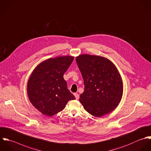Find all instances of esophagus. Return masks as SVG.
Segmentation results:
<instances>
[{"instance_id":"obj_1","label":"esophagus","mask_w":151,"mask_h":151,"mask_svg":"<svg viewBox=\"0 0 151 151\" xmlns=\"http://www.w3.org/2000/svg\"><path fill=\"white\" fill-rule=\"evenodd\" d=\"M74 96L76 97V99H77V100H78L79 99V94H77V93H74Z\"/></svg>"}]
</instances>
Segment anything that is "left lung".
Masks as SVG:
<instances>
[{
  "mask_svg": "<svg viewBox=\"0 0 151 151\" xmlns=\"http://www.w3.org/2000/svg\"><path fill=\"white\" fill-rule=\"evenodd\" d=\"M76 60L84 80V91L79 99L84 108L96 117L114 111L123 94L122 80L115 64L104 57L88 54Z\"/></svg>",
  "mask_w": 151,
  "mask_h": 151,
  "instance_id": "left-lung-1",
  "label": "left lung"
}]
</instances>
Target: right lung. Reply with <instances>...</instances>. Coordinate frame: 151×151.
<instances>
[{
    "label": "right lung",
    "instance_id": "add662e5",
    "mask_svg": "<svg viewBox=\"0 0 151 151\" xmlns=\"http://www.w3.org/2000/svg\"><path fill=\"white\" fill-rule=\"evenodd\" d=\"M74 58L63 55L48 58L38 64L30 74L27 96L32 104L43 115L52 116L63 111L69 101L76 99L63 78Z\"/></svg>",
    "mask_w": 151,
    "mask_h": 151
}]
</instances>
